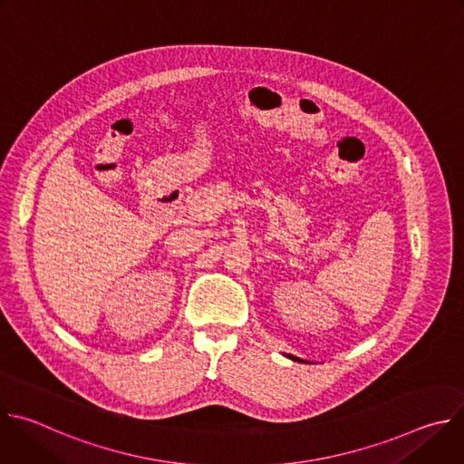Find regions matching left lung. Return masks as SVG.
Returning a JSON list of instances; mask_svg holds the SVG:
<instances>
[{
    "label": "left lung",
    "mask_w": 464,
    "mask_h": 464,
    "mask_svg": "<svg viewBox=\"0 0 464 464\" xmlns=\"http://www.w3.org/2000/svg\"><path fill=\"white\" fill-rule=\"evenodd\" d=\"M290 358H292V360H295V362H301V360H299V358H294V356H290Z\"/></svg>",
    "instance_id": "1"
}]
</instances>
